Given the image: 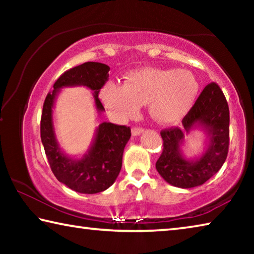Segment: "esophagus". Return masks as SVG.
Returning a JSON list of instances; mask_svg holds the SVG:
<instances>
[{
  "mask_svg": "<svg viewBox=\"0 0 254 254\" xmlns=\"http://www.w3.org/2000/svg\"><path fill=\"white\" fill-rule=\"evenodd\" d=\"M143 132V127H132V134L133 135H139Z\"/></svg>",
  "mask_w": 254,
  "mask_h": 254,
  "instance_id": "esophagus-1",
  "label": "esophagus"
}]
</instances>
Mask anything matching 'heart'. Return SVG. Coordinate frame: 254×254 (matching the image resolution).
Instances as JSON below:
<instances>
[{"label": "heart", "mask_w": 254, "mask_h": 254, "mask_svg": "<svg viewBox=\"0 0 254 254\" xmlns=\"http://www.w3.org/2000/svg\"><path fill=\"white\" fill-rule=\"evenodd\" d=\"M197 92L198 83L190 71L144 68L128 72L126 85H107L102 98L122 118L134 117L140 105L148 103L154 120L173 123L187 113Z\"/></svg>", "instance_id": "heart-1"}]
</instances>
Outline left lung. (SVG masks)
Here are the masks:
<instances>
[{
  "label": "left lung",
  "mask_w": 254,
  "mask_h": 254,
  "mask_svg": "<svg viewBox=\"0 0 254 254\" xmlns=\"http://www.w3.org/2000/svg\"><path fill=\"white\" fill-rule=\"evenodd\" d=\"M198 123L211 137L210 145L198 161H186L180 151L183 133ZM184 127L161 130L163 149L156 162L158 173L167 183L180 188L203 185L225 162L230 144V110L220 86L209 83L183 119Z\"/></svg>",
  "instance_id": "1"
}]
</instances>
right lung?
Segmentation results:
<instances>
[{"mask_svg":"<svg viewBox=\"0 0 254 254\" xmlns=\"http://www.w3.org/2000/svg\"><path fill=\"white\" fill-rule=\"evenodd\" d=\"M110 67L105 64L88 62L66 70L47 95L40 121L41 142L55 177L72 190L81 194H96L109 188L120 174L123 151L131 136L127 126L103 122L97 128L95 141L80 160L65 156L58 147L53 126V106L57 92L66 86L84 85L94 91L98 111H104L98 98L101 88L109 79Z\"/></svg>","mask_w":254,"mask_h":254,"instance_id":"right-lung-1","label":"right lung"}]
</instances>
